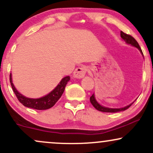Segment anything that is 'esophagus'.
<instances>
[{
  "mask_svg": "<svg viewBox=\"0 0 153 153\" xmlns=\"http://www.w3.org/2000/svg\"><path fill=\"white\" fill-rule=\"evenodd\" d=\"M87 72V68L85 66H80L77 68L73 73V77L75 78H82L85 76Z\"/></svg>",
  "mask_w": 153,
  "mask_h": 153,
  "instance_id": "1",
  "label": "esophagus"
}]
</instances>
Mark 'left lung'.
Instances as JSON below:
<instances>
[{"instance_id": "8db88e82", "label": "left lung", "mask_w": 153, "mask_h": 153, "mask_svg": "<svg viewBox=\"0 0 153 153\" xmlns=\"http://www.w3.org/2000/svg\"><path fill=\"white\" fill-rule=\"evenodd\" d=\"M121 37H122L127 44H129V45H132V46L137 47V48L138 50L141 52V53L143 54V51H142L141 48H140L138 42L136 41V39H135L133 36H131V35H129V34H125V33L123 32L122 31H121ZM90 101H91V103H92L93 106H94V108H96V109H97L98 111H102V112H111V113H114V112L122 111L127 110V108H129V107L131 106V104L133 103H131V104L129 105V106H125V107H124V108H106V107H103L98 103L97 101H96V99H95L94 94H93L92 96L90 97Z\"/></svg>"}]
</instances>
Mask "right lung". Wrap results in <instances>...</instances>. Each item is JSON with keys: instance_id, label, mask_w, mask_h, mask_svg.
Here are the masks:
<instances>
[{"instance_id": "add662e5", "label": "right lung", "mask_w": 153, "mask_h": 153, "mask_svg": "<svg viewBox=\"0 0 153 153\" xmlns=\"http://www.w3.org/2000/svg\"><path fill=\"white\" fill-rule=\"evenodd\" d=\"M69 80L70 76L65 77L62 79V80L57 85V86L47 96L39 98V99H29V98H26L23 95L19 94L18 91L16 89L13 82H12L11 73L10 74V85H11L12 89H13V92H14L19 102L22 103L24 106L37 110H46L52 108L55 104L56 102L60 99L63 92H64L65 88L67 83Z\"/></svg>"}]
</instances>
